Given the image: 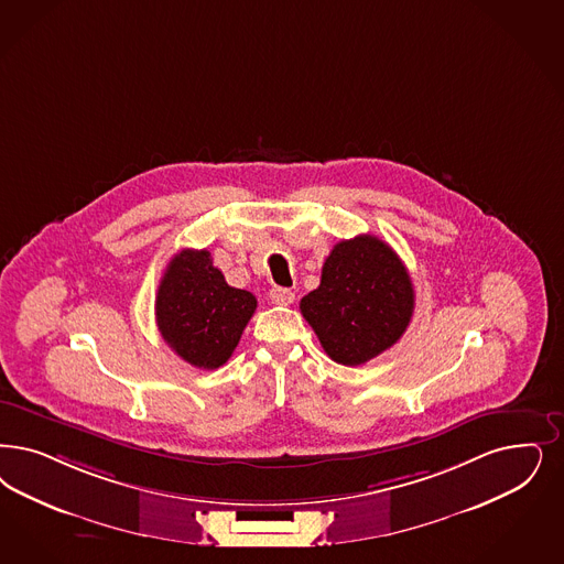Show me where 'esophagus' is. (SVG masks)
Here are the masks:
<instances>
[{
  "label": "esophagus",
  "instance_id": "34e87169",
  "mask_svg": "<svg viewBox=\"0 0 564 564\" xmlns=\"http://www.w3.org/2000/svg\"><path fill=\"white\" fill-rule=\"evenodd\" d=\"M269 297H271L272 304H276V306H290L295 300V293L292 290H285V288H272Z\"/></svg>",
  "mask_w": 564,
  "mask_h": 564
}]
</instances>
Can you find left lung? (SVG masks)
Segmentation results:
<instances>
[{"label":"left lung","instance_id":"obj_1","mask_svg":"<svg viewBox=\"0 0 564 564\" xmlns=\"http://www.w3.org/2000/svg\"><path fill=\"white\" fill-rule=\"evenodd\" d=\"M300 311L330 360L358 367L404 335L414 311V288L386 241L358 235L330 250L321 285L302 297Z\"/></svg>","mask_w":564,"mask_h":564}]
</instances>
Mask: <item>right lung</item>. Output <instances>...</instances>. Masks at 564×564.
Listing matches in <instances>:
<instances>
[{
    "label": "right lung",
    "mask_w": 564,
    "mask_h": 564,
    "mask_svg": "<svg viewBox=\"0 0 564 564\" xmlns=\"http://www.w3.org/2000/svg\"><path fill=\"white\" fill-rule=\"evenodd\" d=\"M256 306L253 293L225 281L208 250H183L160 281L155 323L176 356L213 370L231 358Z\"/></svg>",
    "instance_id": "obj_1"
}]
</instances>
